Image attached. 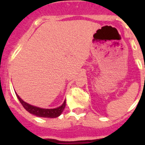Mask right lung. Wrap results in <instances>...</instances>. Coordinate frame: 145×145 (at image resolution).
I'll use <instances>...</instances> for the list:
<instances>
[{
    "label": "right lung",
    "instance_id": "obj_1",
    "mask_svg": "<svg viewBox=\"0 0 145 145\" xmlns=\"http://www.w3.org/2000/svg\"><path fill=\"white\" fill-rule=\"evenodd\" d=\"M16 96L18 99L20 101V103L22 104V105L23 106L24 108L27 111L32 114L34 115H36L37 117H47V118H55V117H59L62 111L64 110L65 108L66 101L63 102V104L61 106H59L56 108H52V109H46V108H41L39 107H36V106H33L31 105H29L28 103L24 101L22 99L17 95Z\"/></svg>",
    "mask_w": 145,
    "mask_h": 145
}]
</instances>
